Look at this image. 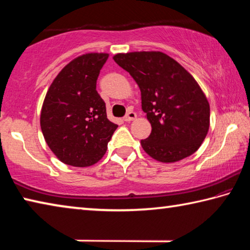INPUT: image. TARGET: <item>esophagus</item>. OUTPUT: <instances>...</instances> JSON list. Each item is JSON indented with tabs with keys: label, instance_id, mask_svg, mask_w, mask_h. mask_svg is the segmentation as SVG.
Segmentation results:
<instances>
[{
	"label": "esophagus",
	"instance_id": "esophagus-1",
	"mask_svg": "<svg viewBox=\"0 0 250 250\" xmlns=\"http://www.w3.org/2000/svg\"><path fill=\"white\" fill-rule=\"evenodd\" d=\"M137 119V113L135 112H133V111H129L128 113H126V115L125 116V118H124V120L125 121H133V120H135Z\"/></svg>",
	"mask_w": 250,
	"mask_h": 250
}]
</instances>
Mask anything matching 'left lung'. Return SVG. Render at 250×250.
Here are the masks:
<instances>
[{
    "mask_svg": "<svg viewBox=\"0 0 250 250\" xmlns=\"http://www.w3.org/2000/svg\"><path fill=\"white\" fill-rule=\"evenodd\" d=\"M113 61L140 88L142 110L152 128L141 140L146 153L173 163L196 152L209 129V104L193 76L162 52L119 53Z\"/></svg>",
    "mask_w": 250,
    "mask_h": 250,
    "instance_id": "left-lung-1",
    "label": "left lung"
}]
</instances>
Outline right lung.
Wrapping results in <instances>:
<instances>
[{"mask_svg": "<svg viewBox=\"0 0 250 250\" xmlns=\"http://www.w3.org/2000/svg\"><path fill=\"white\" fill-rule=\"evenodd\" d=\"M107 53H87L68 62L55 77L41 110V128L49 149L71 167L94 166L104 155L117 129L96 90Z\"/></svg>", "mask_w": 250, "mask_h": 250, "instance_id": "obj_1", "label": "right lung"}]
</instances>
